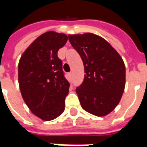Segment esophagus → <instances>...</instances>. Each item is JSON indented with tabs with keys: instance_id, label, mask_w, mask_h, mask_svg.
Masks as SVG:
<instances>
[{
	"instance_id": "esophagus-1",
	"label": "esophagus",
	"mask_w": 147,
	"mask_h": 147,
	"mask_svg": "<svg viewBox=\"0 0 147 147\" xmlns=\"http://www.w3.org/2000/svg\"><path fill=\"white\" fill-rule=\"evenodd\" d=\"M69 76L70 78H73V73H69Z\"/></svg>"
}]
</instances>
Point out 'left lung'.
Wrapping results in <instances>:
<instances>
[{
	"label": "left lung",
	"mask_w": 147,
	"mask_h": 147,
	"mask_svg": "<svg viewBox=\"0 0 147 147\" xmlns=\"http://www.w3.org/2000/svg\"><path fill=\"white\" fill-rule=\"evenodd\" d=\"M72 47L80 55L84 80L76 88L81 106L96 116L115 110L125 88V65L116 50L103 37L91 32L69 35Z\"/></svg>",
	"instance_id": "left-lung-1"
}]
</instances>
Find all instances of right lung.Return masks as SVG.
<instances>
[{"label":"right lung","mask_w":147,"mask_h":147,"mask_svg":"<svg viewBox=\"0 0 147 147\" xmlns=\"http://www.w3.org/2000/svg\"><path fill=\"white\" fill-rule=\"evenodd\" d=\"M64 33L49 31L35 39L21 55L18 66L20 92L33 115L45 121L65 110L69 82L57 52L67 42Z\"/></svg>","instance_id":"right-lung-1"}]
</instances>
